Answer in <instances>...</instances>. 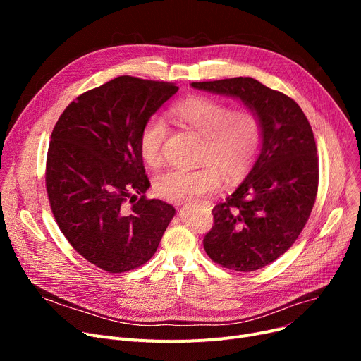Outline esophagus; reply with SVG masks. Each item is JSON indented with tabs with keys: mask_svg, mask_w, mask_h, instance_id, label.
<instances>
[{
	"mask_svg": "<svg viewBox=\"0 0 361 361\" xmlns=\"http://www.w3.org/2000/svg\"><path fill=\"white\" fill-rule=\"evenodd\" d=\"M178 204H181V203H178Z\"/></svg>",
	"mask_w": 361,
	"mask_h": 361,
	"instance_id": "34e87169",
	"label": "esophagus"
}]
</instances>
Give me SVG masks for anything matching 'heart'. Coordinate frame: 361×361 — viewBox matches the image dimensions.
Returning <instances> with one entry per match:
<instances>
[{
    "mask_svg": "<svg viewBox=\"0 0 361 361\" xmlns=\"http://www.w3.org/2000/svg\"><path fill=\"white\" fill-rule=\"evenodd\" d=\"M174 117L203 137L199 168H169L154 181L155 193L169 202H187L216 192L221 174L230 183L240 181L256 161L263 127L252 106H231L209 97H190L173 106ZM169 127L164 117H149L139 136L143 161L161 165Z\"/></svg>",
    "mask_w": 361,
    "mask_h": 361,
    "instance_id": "b5f03b06",
    "label": "heart"
}]
</instances>
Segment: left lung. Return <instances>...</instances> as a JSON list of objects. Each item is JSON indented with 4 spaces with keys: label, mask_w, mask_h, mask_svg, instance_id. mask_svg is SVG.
I'll use <instances>...</instances> for the list:
<instances>
[{
    "label": "left lung",
    "mask_w": 361,
    "mask_h": 361,
    "mask_svg": "<svg viewBox=\"0 0 361 361\" xmlns=\"http://www.w3.org/2000/svg\"><path fill=\"white\" fill-rule=\"evenodd\" d=\"M193 87L226 94L257 111L260 154L237 190L214 209L203 247L215 263L253 272L286 253L310 216L319 184L313 131L298 104L252 78L195 82Z\"/></svg>",
    "instance_id": "obj_1"
}]
</instances>
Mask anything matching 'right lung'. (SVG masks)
I'll return each mask as SVG.
<instances>
[{"label":"right lung","instance_id":"right-lung-1","mask_svg":"<svg viewBox=\"0 0 361 361\" xmlns=\"http://www.w3.org/2000/svg\"><path fill=\"white\" fill-rule=\"evenodd\" d=\"M177 90L120 75L75 98L52 130L45 174L51 211L73 249L109 274L145 264L176 215L174 206L145 196L150 183L139 136Z\"/></svg>","mask_w":361,"mask_h":361}]
</instances>
